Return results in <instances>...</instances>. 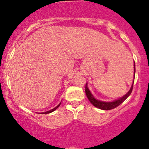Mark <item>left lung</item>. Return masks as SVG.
Segmentation results:
<instances>
[{
    "instance_id": "obj_1",
    "label": "left lung",
    "mask_w": 149,
    "mask_h": 149,
    "mask_svg": "<svg viewBox=\"0 0 149 149\" xmlns=\"http://www.w3.org/2000/svg\"><path fill=\"white\" fill-rule=\"evenodd\" d=\"M135 73H136V65H135V63H134V76H135ZM133 83H134V81H133ZM133 83L132 84V86L130 88V91L127 93L125 96H123V97L118 100H115L114 102H102V101H100V100H97L93 97V95L91 94V93L90 92L89 89L87 87L86 84V87H85V91H86V94L87 98L88 99L89 102L94 105V107H96L99 108V109H103V110H109V109H115V107L119 106L120 104H121L131 94L132 91H133Z\"/></svg>"
}]
</instances>
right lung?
I'll use <instances>...</instances> for the list:
<instances>
[{
	"label": "right lung",
	"instance_id": "right-lung-1",
	"mask_svg": "<svg viewBox=\"0 0 149 149\" xmlns=\"http://www.w3.org/2000/svg\"><path fill=\"white\" fill-rule=\"evenodd\" d=\"M61 102L58 105V106H57V107H55V108H53V109H51V110H49V111H47V112H42V114H48V113H50V112H53V111H55V109H57V108H58V107H59V106H60V105H61Z\"/></svg>",
	"mask_w": 149,
	"mask_h": 149
}]
</instances>
